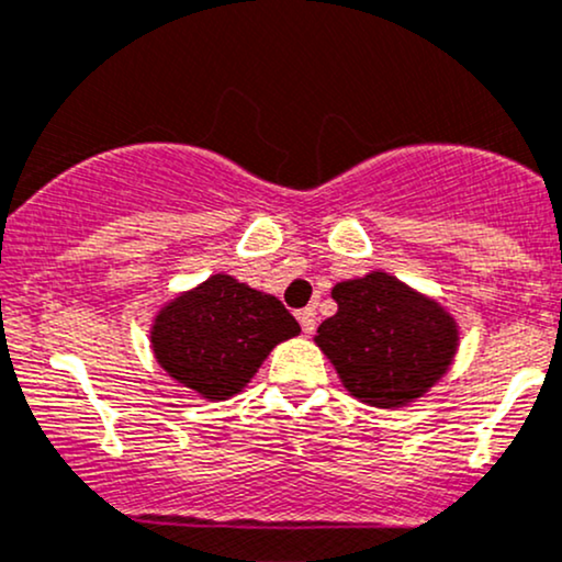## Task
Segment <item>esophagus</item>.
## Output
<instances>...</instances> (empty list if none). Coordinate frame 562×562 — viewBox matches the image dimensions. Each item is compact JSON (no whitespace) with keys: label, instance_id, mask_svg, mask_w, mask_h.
<instances>
[{"label":"esophagus","instance_id":"obj_1","mask_svg":"<svg viewBox=\"0 0 562 562\" xmlns=\"http://www.w3.org/2000/svg\"><path fill=\"white\" fill-rule=\"evenodd\" d=\"M299 322H301V330L306 335L314 333V327H317V308L314 306H306L299 312Z\"/></svg>","mask_w":562,"mask_h":562}]
</instances>
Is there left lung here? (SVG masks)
<instances>
[{
  "instance_id": "left-lung-1",
  "label": "left lung",
  "mask_w": 562,
  "mask_h": 562,
  "mask_svg": "<svg viewBox=\"0 0 562 562\" xmlns=\"http://www.w3.org/2000/svg\"><path fill=\"white\" fill-rule=\"evenodd\" d=\"M333 299L338 312L314 340L359 402L402 406L449 370L457 325L436 301L385 272L338 282Z\"/></svg>"
}]
</instances>
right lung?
<instances>
[{
    "instance_id": "add662e5",
    "label": "right lung",
    "mask_w": 562,
    "mask_h": 562,
    "mask_svg": "<svg viewBox=\"0 0 562 562\" xmlns=\"http://www.w3.org/2000/svg\"><path fill=\"white\" fill-rule=\"evenodd\" d=\"M299 333V322L274 295L214 274L160 308L150 338L158 364L173 380L222 402L245 389L280 340Z\"/></svg>"
}]
</instances>
